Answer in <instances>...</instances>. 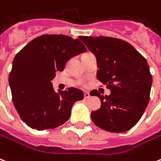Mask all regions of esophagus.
I'll use <instances>...</instances> for the list:
<instances>
[{"label":"esophagus","instance_id":"34e87169","mask_svg":"<svg viewBox=\"0 0 161 161\" xmlns=\"http://www.w3.org/2000/svg\"><path fill=\"white\" fill-rule=\"evenodd\" d=\"M89 97H90V94H89V93H88V92H85V93H84V98H85V99H89Z\"/></svg>","mask_w":161,"mask_h":161}]
</instances>
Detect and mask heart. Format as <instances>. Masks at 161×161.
<instances>
[{"instance_id": "b5f03b06", "label": "heart", "mask_w": 161, "mask_h": 161, "mask_svg": "<svg viewBox=\"0 0 161 161\" xmlns=\"http://www.w3.org/2000/svg\"><path fill=\"white\" fill-rule=\"evenodd\" d=\"M87 55H89V54H85V55H83V56H87Z\"/></svg>"}]
</instances>
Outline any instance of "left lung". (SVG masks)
<instances>
[{
  "label": "left lung",
  "instance_id": "1",
  "mask_svg": "<svg viewBox=\"0 0 161 161\" xmlns=\"http://www.w3.org/2000/svg\"><path fill=\"white\" fill-rule=\"evenodd\" d=\"M97 60V78L106 84L110 95L94 89L101 101L91 113L97 127L111 132L128 131L143 116L149 101L152 76L146 59L129 43L110 37H79Z\"/></svg>",
  "mask_w": 161,
  "mask_h": 161
}]
</instances>
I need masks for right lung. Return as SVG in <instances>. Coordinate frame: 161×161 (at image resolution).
Wrapping results in <instances>:
<instances>
[{"instance_id":"1","label":"right lung","mask_w":161,"mask_h":161,"mask_svg":"<svg viewBox=\"0 0 161 161\" xmlns=\"http://www.w3.org/2000/svg\"><path fill=\"white\" fill-rule=\"evenodd\" d=\"M87 51L80 40L67 35H42L16 55L9 75L12 101L21 119L37 130L53 129L69 119L81 89L54 90L51 81L70 59Z\"/></svg>"}]
</instances>
